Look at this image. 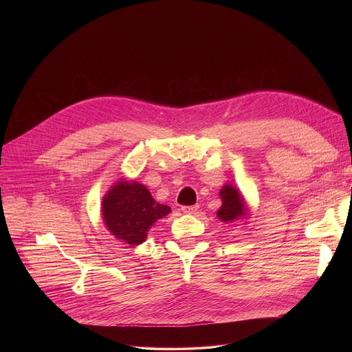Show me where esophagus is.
Here are the masks:
<instances>
[{"instance_id": "obj_1", "label": "esophagus", "mask_w": 352, "mask_h": 352, "mask_svg": "<svg viewBox=\"0 0 352 352\" xmlns=\"http://www.w3.org/2000/svg\"><path fill=\"white\" fill-rule=\"evenodd\" d=\"M197 209H199V206H182L181 208L182 213H185V214H195L197 212Z\"/></svg>"}]
</instances>
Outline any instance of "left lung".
I'll return each instance as SVG.
<instances>
[{
  "label": "left lung",
  "instance_id": "obj_1",
  "mask_svg": "<svg viewBox=\"0 0 352 352\" xmlns=\"http://www.w3.org/2000/svg\"><path fill=\"white\" fill-rule=\"evenodd\" d=\"M219 195L221 199V208L217 210V219L226 224L249 219L250 209L238 188L231 184H226L220 189Z\"/></svg>",
  "mask_w": 352,
  "mask_h": 352
}]
</instances>
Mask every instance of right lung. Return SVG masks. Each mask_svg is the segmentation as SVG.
<instances>
[{
	"label": "right lung",
	"mask_w": 352,
	"mask_h": 352,
	"mask_svg": "<svg viewBox=\"0 0 352 352\" xmlns=\"http://www.w3.org/2000/svg\"><path fill=\"white\" fill-rule=\"evenodd\" d=\"M171 208L157 204L136 179L120 178L103 196L102 216L106 228L131 246L140 245L152 226L170 214Z\"/></svg>",
	"instance_id": "right-lung-1"
}]
</instances>
